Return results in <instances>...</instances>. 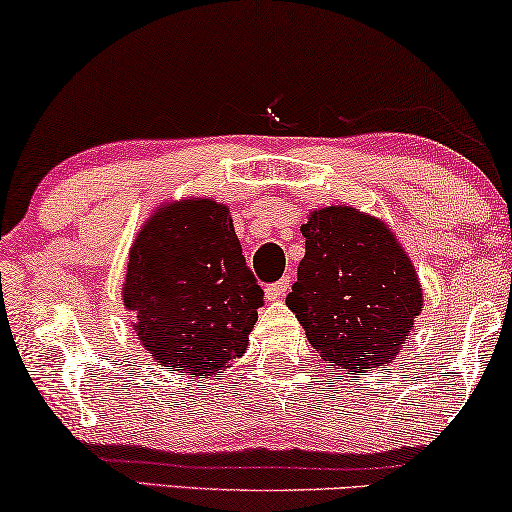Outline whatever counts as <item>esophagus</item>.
Returning a JSON list of instances; mask_svg holds the SVG:
<instances>
[{"label": "esophagus", "instance_id": "34e87169", "mask_svg": "<svg viewBox=\"0 0 512 512\" xmlns=\"http://www.w3.org/2000/svg\"><path fill=\"white\" fill-rule=\"evenodd\" d=\"M289 289H291V277L284 275L282 279H279V282L265 286V298H268V300H277V298H282L284 293L289 291Z\"/></svg>", "mask_w": 512, "mask_h": 512}]
</instances>
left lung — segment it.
Here are the masks:
<instances>
[{
    "label": "left lung",
    "instance_id": "8db88e82",
    "mask_svg": "<svg viewBox=\"0 0 512 512\" xmlns=\"http://www.w3.org/2000/svg\"><path fill=\"white\" fill-rule=\"evenodd\" d=\"M305 258L286 305L319 356L347 373L380 368L422 312L410 258L382 221L324 207L303 223Z\"/></svg>",
    "mask_w": 512,
    "mask_h": 512
}]
</instances>
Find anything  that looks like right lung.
I'll return each mask as SVG.
<instances>
[{"mask_svg": "<svg viewBox=\"0 0 512 512\" xmlns=\"http://www.w3.org/2000/svg\"><path fill=\"white\" fill-rule=\"evenodd\" d=\"M123 303L158 366L216 377L242 356L263 289L228 207L195 198L158 209L130 249Z\"/></svg>", "mask_w": 512, "mask_h": 512, "instance_id": "add662e5", "label": "right lung"}]
</instances>
